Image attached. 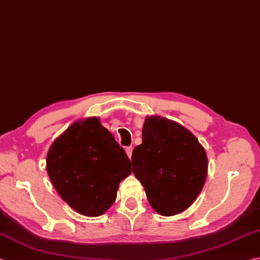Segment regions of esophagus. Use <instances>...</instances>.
I'll return each instance as SVG.
<instances>
[{"label": "esophagus", "mask_w": 260, "mask_h": 260, "mask_svg": "<svg viewBox=\"0 0 260 260\" xmlns=\"http://www.w3.org/2000/svg\"><path fill=\"white\" fill-rule=\"evenodd\" d=\"M126 153H127V155H128V157L131 159L132 153H133V146H127L126 147Z\"/></svg>", "instance_id": "obj_1"}]
</instances>
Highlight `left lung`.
<instances>
[{
	"label": "left lung",
	"instance_id": "8db88e82",
	"mask_svg": "<svg viewBox=\"0 0 260 260\" xmlns=\"http://www.w3.org/2000/svg\"><path fill=\"white\" fill-rule=\"evenodd\" d=\"M132 165L150 205L165 216L178 214L195 202L208 167L206 152L194 134L157 116L145 118L142 144L134 149Z\"/></svg>",
	"mask_w": 260,
	"mask_h": 260
}]
</instances>
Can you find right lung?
<instances>
[{"mask_svg":"<svg viewBox=\"0 0 260 260\" xmlns=\"http://www.w3.org/2000/svg\"><path fill=\"white\" fill-rule=\"evenodd\" d=\"M46 169L63 201L80 214L100 216L114 204L131 161L96 117L78 120L50 146Z\"/></svg>","mask_w":260,"mask_h":260,"instance_id":"right-lung-1","label":"right lung"}]
</instances>
